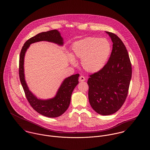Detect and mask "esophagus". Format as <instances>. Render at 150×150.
Returning <instances> with one entry per match:
<instances>
[{
  "mask_svg": "<svg viewBox=\"0 0 150 150\" xmlns=\"http://www.w3.org/2000/svg\"><path fill=\"white\" fill-rule=\"evenodd\" d=\"M79 80L80 81H85L86 78H85V77L83 76H80L79 77Z\"/></svg>",
  "mask_w": 150,
  "mask_h": 150,
  "instance_id": "1",
  "label": "esophagus"
}]
</instances>
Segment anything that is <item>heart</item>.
I'll return each mask as SVG.
<instances>
[{
	"label": "heart",
	"instance_id": "1",
	"mask_svg": "<svg viewBox=\"0 0 150 150\" xmlns=\"http://www.w3.org/2000/svg\"><path fill=\"white\" fill-rule=\"evenodd\" d=\"M72 50L74 56L81 59V64L86 71L96 73L107 64L112 48L106 39L87 37L74 43ZM70 61L72 64H76L72 56L70 57Z\"/></svg>",
	"mask_w": 150,
	"mask_h": 150
}]
</instances>
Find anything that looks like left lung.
<instances>
[{
  "mask_svg": "<svg viewBox=\"0 0 150 150\" xmlns=\"http://www.w3.org/2000/svg\"><path fill=\"white\" fill-rule=\"evenodd\" d=\"M113 43L111 56L100 71L89 75L88 98L98 114L110 115L117 111L127 98L132 78V65L127 48L114 33L106 32Z\"/></svg>",
  "mask_w": 150,
  "mask_h": 150,
  "instance_id": "obj_1",
  "label": "left lung"
}]
</instances>
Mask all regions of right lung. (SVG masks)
<instances>
[{
    "label": "right lung",
    "instance_id": "right-lung-1",
    "mask_svg": "<svg viewBox=\"0 0 150 150\" xmlns=\"http://www.w3.org/2000/svg\"><path fill=\"white\" fill-rule=\"evenodd\" d=\"M40 41H47L63 45L64 40L61 34L57 30L43 32L28 40L22 48L19 61L20 79L29 103L36 112L48 117H56L63 114L67 110L71 101L72 93L78 85L79 74L72 75L65 79L54 97L49 100L38 99L29 90L26 83L24 74V57L25 53L32 43Z\"/></svg>",
    "mask_w": 150,
    "mask_h": 150
}]
</instances>
